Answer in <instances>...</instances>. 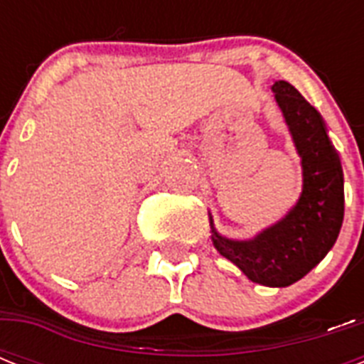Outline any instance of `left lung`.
Here are the masks:
<instances>
[{"instance_id": "left-lung-1", "label": "left lung", "mask_w": 364, "mask_h": 364, "mask_svg": "<svg viewBox=\"0 0 364 364\" xmlns=\"http://www.w3.org/2000/svg\"><path fill=\"white\" fill-rule=\"evenodd\" d=\"M272 90L302 156V196L283 221L257 238L234 242L211 227V240L251 282L287 287L319 264L338 238L344 221V173L319 111L287 81L274 82Z\"/></svg>"}]
</instances>
